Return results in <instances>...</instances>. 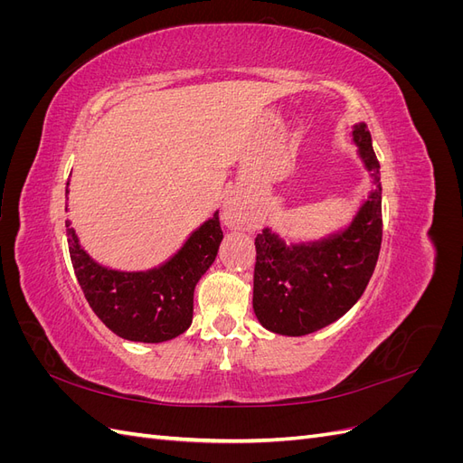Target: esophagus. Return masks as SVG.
I'll list each match as a JSON object with an SVG mask.
<instances>
[{
  "mask_svg": "<svg viewBox=\"0 0 463 463\" xmlns=\"http://www.w3.org/2000/svg\"><path fill=\"white\" fill-rule=\"evenodd\" d=\"M222 220L228 228L240 230V228L249 226V223L253 222V216H250L249 210L243 206L240 197L230 194V197H226V201H223V206H222Z\"/></svg>",
  "mask_w": 463,
  "mask_h": 463,
  "instance_id": "esophagus-1",
  "label": "esophagus"
}]
</instances>
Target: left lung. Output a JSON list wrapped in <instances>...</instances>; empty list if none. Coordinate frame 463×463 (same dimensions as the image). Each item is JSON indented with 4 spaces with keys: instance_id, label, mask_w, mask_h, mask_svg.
<instances>
[{
    "instance_id": "1",
    "label": "left lung",
    "mask_w": 463,
    "mask_h": 463,
    "mask_svg": "<svg viewBox=\"0 0 463 463\" xmlns=\"http://www.w3.org/2000/svg\"><path fill=\"white\" fill-rule=\"evenodd\" d=\"M354 143L374 189L344 232L293 245L269 228L255 237L253 309L266 330L305 335L325 328L352 309L369 284L383 243L381 164L365 123L354 128Z\"/></svg>"
}]
</instances>
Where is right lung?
<instances>
[{
	"instance_id": "obj_1",
	"label": "right lung",
	"mask_w": 463,
	"mask_h": 463,
	"mask_svg": "<svg viewBox=\"0 0 463 463\" xmlns=\"http://www.w3.org/2000/svg\"><path fill=\"white\" fill-rule=\"evenodd\" d=\"M65 228L79 286L111 332L123 340L158 344L191 326L194 286L214 262L223 237L218 213L193 232L170 260L146 272L109 270L94 262L80 247L71 222L65 220Z\"/></svg>"
}]
</instances>
